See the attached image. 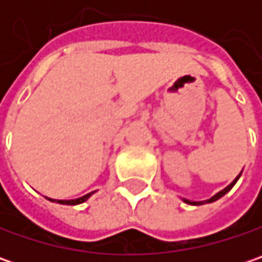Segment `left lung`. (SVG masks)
Wrapping results in <instances>:
<instances>
[{
	"label": "left lung",
	"instance_id": "1",
	"mask_svg": "<svg viewBox=\"0 0 262 262\" xmlns=\"http://www.w3.org/2000/svg\"><path fill=\"white\" fill-rule=\"evenodd\" d=\"M242 173V172H241ZM241 173L233 179V182L232 184H229V185L225 188V189H222V191H219L217 194H214V195L211 196V198H208V200H204V201H189V200H186V198H182L184 200V203H186V204H189V206H203V204H208V203H214V201H217L219 198H222L223 195H226L227 192L233 188V185L237 182V179H239V176H241Z\"/></svg>",
	"mask_w": 262,
	"mask_h": 262
}]
</instances>
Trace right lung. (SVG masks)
<instances>
[{
  "label": "right lung",
  "mask_w": 262,
  "mask_h": 262,
  "mask_svg": "<svg viewBox=\"0 0 262 262\" xmlns=\"http://www.w3.org/2000/svg\"><path fill=\"white\" fill-rule=\"evenodd\" d=\"M96 191H93V192H89V194H86V195L80 196V198H76V200H54V198H48L49 201H52V203H59V204H66V206H77V204H81V203H84V201H87L90 196L95 194Z\"/></svg>",
  "instance_id": "right-lung-1"
}]
</instances>
